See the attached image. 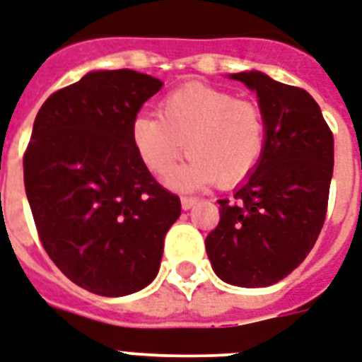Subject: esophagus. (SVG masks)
Masks as SVG:
<instances>
[{
	"instance_id": "obj_1",
	"label": "esophagus",
	"mask_w": 362,
	"mask_h": 362,
	"mask_svg": "<svg viewBox=\"0 0 362 362\" xmlns=\"http://www.w3.org/2000/svg\"><path fill=\"white\" fill-rule=\"evenodd\" d=\"M197 201H199L197 197H186V195H184V197L180 199L182 209H184V211H189L193 205H197Z\"/></svg>"
}]
</instances>
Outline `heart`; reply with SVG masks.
<instances>
[{
    "mask_svg": "<svg viewBox=\"0 0 362 362\" xmlns=\"http://www.w3.org/2000/svg\"><path fill=\"white\" fill-rule=\"evenodd\" d=\"M134 150L153 175H165L184 153L189 156L169 176L178 189L216 182L231 187L255 173L267 144V117L255 100L205 83H186L159 104V115L140 114L131 127Z\"/></svg>",
    "mask_w": 362,
    "mask_h": 362,
    "instance_id": "obj_1",
    "label": "heart"
}]
</instances>
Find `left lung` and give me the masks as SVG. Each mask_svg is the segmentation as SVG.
Returning <instances> with one entry per match:
<instances>
[{"label": "left lung", "mask_w": 362, "mask_h": 362, "mask_svg": "<svg viewBox=\"0 0 362 362\" xmlns=\"http://www.w3.org/2000/svg\"><path fill=\"white\" fill-rule=\"evenodd\" d=\"M256 90L267 117V144L255 173L206 235L212 269L230 285L269 286L310 255L325 224L334 167V136L308 90L262 71L233 74Z\"/></svg>", "instance_id": "obj_1"}]
</instances>
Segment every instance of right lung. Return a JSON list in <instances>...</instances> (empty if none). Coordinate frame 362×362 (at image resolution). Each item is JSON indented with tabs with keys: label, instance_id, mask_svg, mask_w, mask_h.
Instances as JSON below:
<instances>
[{
	"label": "right lung",
	"instance_id": "right-lung-1",
	"mask_svg": "<svg viewBox=\"0 0 362 362\" xmlns=\"http://www.w3.org/2000/svg\"><path fill=\"white\" fill-rule=\"evenodd\" d=\"M163 83L134 70L90 71L35 115L24 187L37 235L66 277L98 296H125L159 272L178 195L134 150L132 121Z\"/></svg>",
	"mask_w": 362,
	"mask_h": 362
}]
</instances>
